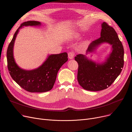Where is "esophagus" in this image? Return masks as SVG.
Wrapping results in <instances>:
<instances>
[{
	"label": "esophagus",
	"mask_w": 132,
	"mask_h": 132,
	"mask_svg": "<svg viewBox=\"0 0 132 132\" xmlns=\"http://www.w3.org/2000/svg\"><path fill=\"white\" fill-rule=\"evenodd\" d=\"M75 56V53L73 52H70L68 53V57L70 59H72Z\"/></svg>",
	"instance_id": "esophagus-1"
}]
</instances>
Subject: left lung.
Returning a JSON list of instances; mask_svg holds the SVG:
<instances>
[{"label":"left lung","mask_w":132,"mask_h":132,"mask_svg":"<svg viewBox=\"0 0 132 132\" xmlns=\"http://www.w3.org/2000/svg\"><path fill=\"white\" fill-rule=\"evenodd\" d=\"M102 26L101 36L91 42L86 52H92L102 43L111 44L112 52L106 62L98 64L82 54L75 57L78 64V83L84 89L91 91L103 90L111 86L121 73L124 64L123 47L116 30L105 22Z\"/></svg>","instance_id":"left-lung-1"}]
</instances>
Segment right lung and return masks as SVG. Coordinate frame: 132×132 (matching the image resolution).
<instances>
[{
  "label": "right lung",
  "mask_w": 132,
  "mask_h": 132,
  "mask_svg": "<svg viewBox=\"0 0 132 132\" xmlns=\"http://www.w3.org/2000/svg\"><path fill=\"white\" fill-rule=\"evenodd\" d=\"M40 24V22L36 21L22 23L14 33L7 51V68L11 77L22 89L29 92H44L51 90L60 68L68 61V54L65 52L50 55L41 66L33 70H24L16 65L13 57V49L19 29L24 26Z\"/></svg>",
  "instance_id": "right-lung-1"
}]
</instances>
